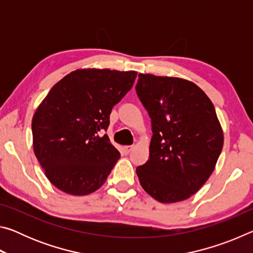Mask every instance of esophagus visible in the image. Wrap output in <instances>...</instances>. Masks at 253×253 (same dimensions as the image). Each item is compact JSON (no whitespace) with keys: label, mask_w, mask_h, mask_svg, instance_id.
Wrapping results in <instances>:
<instances>
[{"label":"esophagus","mask_w":253,"mask_h":253,"mask_svg":"<svg viewBox=\"0 0 253 253\" xmlns=\"http://www.w3.org/2000/svg\"><path fill=\"white\" fill-rule=\"evenodd\" d=\"M132 148H134V146H125L124 147V151H125L126 154H129L132 151Z\"/></svg>","instance_id":"1"}]
</instances>
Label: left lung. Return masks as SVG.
Returning <instances> with one entry per match:
<instances>
[{"label": "left lung", "mask_w": 253, "mask_h": 253, "mask_svg": "<svg viewBox=\"0 0 253 253\" xmlns=\"http://www.w3.org/2000/svg\"><path fill=\"white\" fill-rule=\"evenodd\" d=\"M136 92L153 131L148 161L136 169L140 185L158 202L186 200L208 181L223 147L215 108L181 78L139 74Z\"/></svg>", "instance_id": "8db88e82"}]
</instances>
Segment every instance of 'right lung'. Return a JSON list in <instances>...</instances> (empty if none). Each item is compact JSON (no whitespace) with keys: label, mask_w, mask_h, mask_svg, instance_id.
<instances>
[{"label":"right lung","mask_w":253,"mask_h":253,"mask_svg":"<svg viewBox=\"0 0 253 253\" xmlns=\"http://www.w3.org/2000/svg\"><path fill=\"white\" fill-rule=\"evenodd\" d=\"M136 71L80 69L55 84L32 119L33 149L46 177L71 195L98 190L121 157L102 132Z\"/></svg>","instance_id":"1"}]
</instances>
